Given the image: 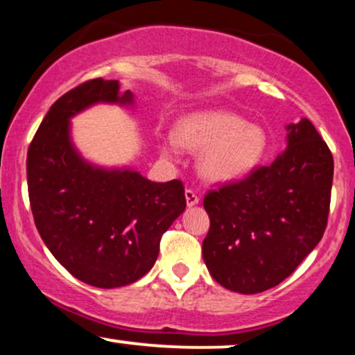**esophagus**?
<instances>
[{"label":"esophagus","mask_w":355,"mask_h":355,"mask_svg":"<svg viewBox=\"0 0 355 355\" xmlns=\"http://www.w3.org/2000/svg\"><path fill=\"white\" fill-rule=\"evenodd\" d=\"M185 200H187V205L193 207V205H197L198 202H200V197H198V195L195 193L193 190L187 189V190H185Z\"/></svg>","instance_id":"obj_1"}]
</instances>
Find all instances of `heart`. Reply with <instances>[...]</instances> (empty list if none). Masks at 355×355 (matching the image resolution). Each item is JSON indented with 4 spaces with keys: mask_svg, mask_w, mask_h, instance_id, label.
I'll use <instances>...</instances> for the list:
<instances>
[{
    "mask_svg": "<svg viewBox=\"0 0 355 355\" xmlns=\"http://www.w3.org/2000/svg\"><path fill=\"white\" fill-rule=\"evenodd\" d=\"M197 152L198 170L211 182H229L250 172L266 152L267 137L260 126L245 123L242 116L223 110L193 113L182 118L173 138L162 153L173 158L177 146Z\"/></svg>",
    "mask_w": 355,
    "mask_h": 355,
    "instance_id": "b5f03b06",
    "label": "heart"
}]
</instances>
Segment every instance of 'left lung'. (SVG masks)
Listing matches in <instances>:
<instances>
[{"mask_svg": "<svg viewBox=\"0 0 355 355\" xmlns=\"http://www.w3.org/2000/svg\"><path fill=\"white\" fill-rule=\"evenodd\" d=\"M287 148L243 180L210 190L203 260L222 287L259 294L287 279L327 227L334 158L307 118L287 126Z\"/></svg>", "mask_w": 355, "mask_h": 355, "instance_id": "8db88e82", "label": "left lung"}]
</instances>
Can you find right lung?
I'll return each instance as SVG.
<instances>
[{"label": "right lung", "instance_id": "add662e5", "mask_svg": "<svg viewBox=\"0 0 355 355\" xmlns=\"http://www.w3.org/2000/svg\"><path fill=\"white\" fill-rule=\"evenodd\" d=\"M116 80H88L60 96L30 144L28 195L44 245L73 277L100 288L137 282L162 235L185 210L180 180L157 183L133 170L85 162L70 140V118L95 103H132Z\"/></svg>", "mask_w": 355, "mask_h": 355}]
</instances>
